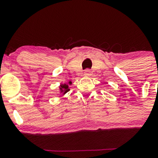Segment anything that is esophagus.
Instances as JSON below:
<instances>
[{
	"instance_id": "obj_1",
	"label": "esophagus",
	"mask_w": 158,
	"mask_h": 158,
	"mask_svg": "<svg viewBox=\"0 0 158 158\" xmlns=\"http://www.w3.org/2000/svg\"><path fill=\"white\" fill-rule=\"evenodd\" d=\"M84 75L87 76H89L91 75V71L89 69H85V72H84Z\"/></svg>"
}]
</instances>
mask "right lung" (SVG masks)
Here are the masks:
<instances>
[{
    "instance_id": "add662e5",
    "label": "right lung",
    "mask_w": 158,
    "mask_h": 158,
    "mask_svg": "<svg viewBox=\"0 0 158 158\" xmlns=\"http://www.w3.org/2000/svg\"><path fill=\"white\" fill-rule=\"evenodd\" d=\"M60 89H61V93H63L64 94L66 93L67 92L69 91V89L68 85H66V84H64V85H61Z\"/></svg>"
}]
</instances>
